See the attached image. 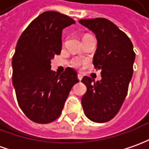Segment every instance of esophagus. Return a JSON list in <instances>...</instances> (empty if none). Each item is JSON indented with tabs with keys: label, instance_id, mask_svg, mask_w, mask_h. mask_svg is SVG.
<instances>
[{
	"label": "esophagus",
	"instance_id": "obj_1",
	"mask_svg": "<svg viewBox=\"0 0 149 149\" xmlns=\"http://www.w3.org/2000/svg\"><path fill=\"white\" fill-rule=\"evenodd\" d=\"M77 78H78L79 81H81V80L82 79V76H81V74H78V75H77Z\"/></svg>",
	"mask_w": 149,
	"mask_h": 149
}]
</instances>
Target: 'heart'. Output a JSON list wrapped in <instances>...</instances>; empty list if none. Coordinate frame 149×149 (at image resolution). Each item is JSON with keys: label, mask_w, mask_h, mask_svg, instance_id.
I'll return each instance as SVG.
<instances>
[{"label": "heart", "mask_w": 149, "mask_h": 149, "mask_svg": "<svg viewBox=\"0 0 149 149\" xmlns=\"http://www.w3.org/2000/svg\"><path fill=\"white\" fill-rule=\"evenodd\" d=\"M90 36H91V35H85V36H83V39H85V38H87V37H90ZM81 63L82 61L78 58H72V61H71V64H72V66L75 67V68H77V67H79L81 64Z\"/></svg>", "instance_id": "1"}]
</instances>
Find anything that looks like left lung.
<instances>
[{
  "label": "left lung",
  "mask_w": 149,
  "mask_h": 149,
  "mask_svg": "<svg viewBox=\"0 0 149 149\" xmlns=\"http://www.w3.org/2000/svg\"><path fill=\"white\" fill-rule=\"evenodd\" d=\"M79 23L95 34L93 64L102 77L97 81L86 76L81 80L87 88L81 98L83 110L92 121L107 122L117 115L127 95L135 58L133 44L109 19H81Z\"/></svg>",
  "instance_id": "1"
}]
</instances>
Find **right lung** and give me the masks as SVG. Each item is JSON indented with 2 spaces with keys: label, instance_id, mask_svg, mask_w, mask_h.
<instances>
[{
  "label": "right lung",
  "instance_id": "1",
  "mask_svg": "<svg viewBox=\"0 0 149 149\" xmlns=\"http://www.w3.org/2000/svg\"><path fill=\"white\" fill-rule=\"evenodd\" d=\"M68 15L45 11L22 33L12 58V81L20 109L31 121L46 124L60 116L77 72L67 68L62 74L50 70L51 59L62 49L63 28L74 24Z\"/></svg>",
  "mask_w": 149,
  "mask_h": 149
}]
</instances>
